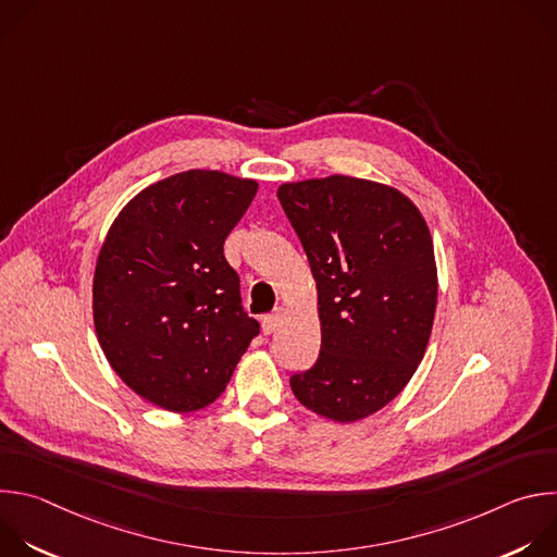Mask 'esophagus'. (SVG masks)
Listing matches in <instances>:
<instances>
[{
  "mask_svg": "<svg viewBox=\"0 0 557 557\" xmlns=\"http://www.w3.org/2000/svg\"><path fill=\"white\" fill-rule=\"evenodd\" d=\"M280 322H282V314H280V312L262 317V333H264V335H273V333L277 331Z\"/></svg>",
  "mask_w": 557,
  "mask_h": 557,
  "instance_id": "34e87169",
  "label": "esophagus"
}]
</instances>
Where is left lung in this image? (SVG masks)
<instances>
[{
  "label": "left lung",
  "mask_w": 557,
  "mask_h": 557,
  "mask_svg": "<svg viewBox=\"0 0 557 557\" xmlns=\"http://www.w3.org/2000/svg\"><path fill=\"white\" fill-rule=\"evenodd\" d=\"M277 198L322 322L320 357L290 374V389L317 414L359 421L389 404L425 355L438 295L430 228L410 198L372 181L286 183Z\"/></svg>",
  "instance_id": "1"
}]
</instances>
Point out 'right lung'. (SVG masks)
Wrapping results in <instances>:
<instances>
[{
    "label": "right lung",
    "instance_id": "1",
    "mask_svg": "<svg viewBox=\"0 0 557 557\" xmlns=\"http://www.w3.org/2000/svg\"><path fill=\"white\" fill-rule=\"evenodd\" d=\"M258 183L189 170L143 189L101 247L92 310L114 372L145 401L194 412L224 392L260 324L224 240Z\"/></svg>",
    "mask_w": 557,
    "mask_h": 557
}]
</instances>
